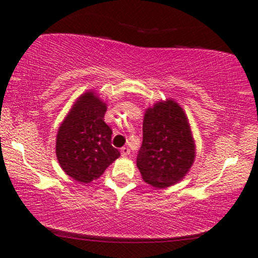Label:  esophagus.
Masks as SVG:
<instances>
[{"label": "esophagus", "instance_id": "obj_1", "mask_svg": "<svg viewBox=\"0 0 258 258\" xmlns=\"http://www.w3.org/2000/svg\"><path fill=\"white\" fill-rule=\"evenodd\" d=\"M130 154V149L127 147H123V148H121V155L123 156V158H125V156H127Z\"/></svg>", "mask_w": 258, "mask_h": 258}]
</instances>
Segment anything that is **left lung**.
<instances>
[{
	"label": "left lung",
	"instance_id": "1",
	"mask_svg": "<svg viewBox=\"0 0 258 258\" xmlns=\"http://www.w3.org/2000/svg\"><path fill=\"white\" fill-rule=\"evenodd\" d=\"M195 148L190 123L179 103L168 98L146 109L137 156L144 182L159 189L178 183L194 164Z\"/></svg>",
	"mask_w": 258,
	"mask_h": 258
}]
</instances>
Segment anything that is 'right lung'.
<instances>
[{
  "instance_id": "right-lung-1",
  "label": "right lung",
  "mask_w": 258,
  "mask_h": 258,
  "mask_svg": "<svg viewBox=\"0 0 258 258\" xmlns=\"http://www.w3.org/2000/svg\"><path fill=\"white\" fill-rule=\"evenodd\" d=\"M106 103L94 91L82 93L58 128L55 155L61 170L74 180L99 178L120 156L111 146V128L104 122Z\"/></svg>"
}]
</instances>
